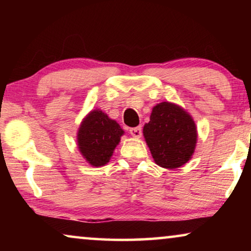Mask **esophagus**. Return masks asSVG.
<instances>
[{
    "label": "esophagus",
    "instance_id": "esophagus-1",
    "mask_svg": "<svg viewBox=\"0 0 251 251\" xmlns=\"http://www.w3.org/2000/svg\"><path fill=\"white\" fill-rule=\"evenodd\" d=\"M130 135L132 137H136V138H139V137H142L143 135V131H142V126H137V128H131L129 130Z\"/></svg>",
    "mask_w": 251,
    "mask_h": 251
}]
</instances>
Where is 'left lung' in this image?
Segmentation results:
<instances>
[{
	"label": "left lung",
	"mask_w": 251,
	"mask_h": 251,
	"mask_svg": "<svg viewBox=\"0 0 251 251\" xmlns=\"http://www.w3.org/2000/svg\"><path fill=\"white\" fill-rule=\"evenodd\" d=\"M143 133L155 163L167 169L184 166L197 146L198 131L192 116L169 101L154 106Z\"/></svg>",
	"instance_id": "obj_1"
}]
</instances>
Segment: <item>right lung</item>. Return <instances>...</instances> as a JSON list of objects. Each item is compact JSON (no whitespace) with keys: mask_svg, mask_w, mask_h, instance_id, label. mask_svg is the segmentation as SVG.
Segmentation results:
<instances>
[{"mask_svg":"<svg viewBox=\"0 0 251 251\" xmlns=\"http://www.w3.org/2000/svg\"><path fill=\"white\" fill-rule=\"evenodd\" d=\"M123 133L118 122L100 109H95L85 116L78 128V151L91 166H105Z\"/></svg>","mask_w":251,"mask_h":251,"instance_id":"1","label":"right lung"}]
</instances>
